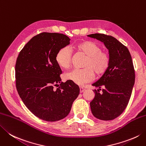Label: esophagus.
I'll return each instance as SVG.
<instances>
[{
	"label": "esophagus",
	"instance_id": "esophagus-1",
	"mask_svg": "<svg viewBox=\"0 0 146 146\" xmlns=\"http://www.w3.org/2000/svg\"><path fill=\"white\" fill-rule=\"evenodd\" d=\"M84 91H85V88H82V87H80V93L84 92Z\"/></svg>",
	"mask_w": 146,
	"mask_h": 146
}]
</instances>
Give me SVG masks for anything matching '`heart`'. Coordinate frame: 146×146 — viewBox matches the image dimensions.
<instances>
[{"label":"heart","mask_w":146,"mask_h":146,"mask_svg":"<svg viewBox=\"0 0 146 146\" xmlns=\"http://www.w3.org/2000/svg\"><path fill=\"white\" fill-rule=\"evenodd\" d=\"M75 48L87 57L84 67L82 70H73L65 74L66 80L73 82L78 85H83L92 81L95 73L101 76L106 72L109 68L110 59L108 54L102 51L101 47L96 42L85 40L75 45ZM56 61L60 67L68 69L71 64V51L69 47L61 48L56 56Z\"/></svg>","instance_id":"1"}]
</instances>
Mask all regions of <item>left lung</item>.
<instances>
[{"label": "left lung", "mask_w": 146, "mask_h": 146, "mask_svg": "<svg viewBox=\"0 0 146 146\" xmlns=\"http://www.w3.org/2000/svg\"><path fill=\"white\" fill-rule=\"evenodd\" d=\"M104 43L109 50V68L92 84L95 97L90 106L92 115L101 120H112L123 112L135 84V71L128 48L115 37L104 34L87 35ZM102 90V93L99 91Z\"/></svg>", "instance_id": "8db88e82"}]
</instances>
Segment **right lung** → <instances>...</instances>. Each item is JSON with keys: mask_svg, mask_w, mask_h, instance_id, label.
<instances>
[{"mask_svg": "<svg viewBox=\"0 0 146 146\" xmlns=\"http://www.w3.org/2000/svg\"><path fill=\"white\" fill-rule=\"evenodd\" d=\"M70 44V38L62 33H40L25 45L16 60L19 96L28 109L44 121L66 117L80 94L79 87L73 82H61L62 71L56 61L58 51ZM54 85L59 87L55 90Z\"/></svg>", "mask_w": 146, "mask_h": 146, "instance_id": "1", "label": "right lung"}]
</instances>
